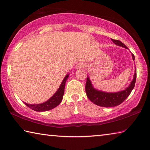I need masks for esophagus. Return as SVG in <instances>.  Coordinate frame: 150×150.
Here are the masks:
<instances>
[{"mask_svg": "<svg viewBox=\"0 0 150 150\" xmlns=\"http://www.w3.org/2000/svg\"><path fill=\"white\" fill-rule=\"evenodd\" d=\"M84 66H85L84 63H83V62H79V63H78L77 65H76L75 68H76V69H81V68H83V67H84Z\"/></svg>", "mask_w": 150, "mask_h": 150, "instance_id": "esophagus-1", "label": "esophagus"}]
</instances>
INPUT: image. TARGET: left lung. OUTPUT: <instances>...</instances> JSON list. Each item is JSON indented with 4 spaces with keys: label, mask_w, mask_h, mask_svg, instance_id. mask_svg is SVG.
Wrapping results in <instances>:
<instances>
[{
    "label": "left lung",
    "mask_w": 150,
    "mask_h": 150,
    "mask_svg": "<svg viewBox=\"0 0 150 150\" xmlns=\"http://www.w3.org/2000/svg\"><path fill=\"white\" fill-rule=\"evenodd\" d=\"M111 40L116 45L126 48V49H128V47H127L123 43L119 41V40L113 39ZM132 56L133 60H134V59H135L134 55L133 54H132ZM136 79V70H135L133 79L131 81L130 85L128 86L125 89L118 91V92L108 93L98 90L97 88L94 87L90 78L87 77V82H86L85 85V91L86 93H87V96L88 98V99L94 104H95V105L106 108L113 107V106H116L120 105V104L122 103H123V101L130 95L132 91L133 90L134 86H135Z\"/></svg>",
    "instance_id": "8db88e82"
}]
</instances>
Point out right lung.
<instances>
[{
    "mask_svg": "<svg viewBox=\"0 0 150 150\" xmlns=\"http://www.w3.org/2000/svg\"><path fill=\"white\" fill-rule=\"evenodd\" d=\"M69 74H67L65 75V77L63 79L59 87L58 88L56 92H55L54 93V95L50 98H49L47 101L40 104H36V105L28 104L24 102V103L28 106V107H29L32 109V110L37 112H45L52 110V109L55 108L57 106L59 105L63 99V96L64 95L65 85L66 81H67L68 77H69Z\"/></svg>",
    "mask_w": 150,
    "mask_h": 150,
    "instance_id": "obj_1",
    "label": "right lung"
}]
</instances>
